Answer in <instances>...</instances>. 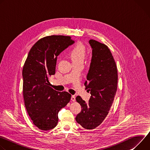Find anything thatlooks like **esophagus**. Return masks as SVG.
Wrapping results in <instances>:
<instances>
[{
	"instance_id": "34e87169",
	"label": "esophagus",
	"mask_w": 150,
	"mask_h": 150,
	"mask_svg": "<svg viewBox=\"0 0 150 150\" xmlns=\"http://www.w3.org/2000/svg\"><path fill=\"white\" fill-rule=\"evenodd\" d=\"M71 100L72 101H75V96H71Z\"/></svg>"
}]
</instances>
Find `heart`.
Masks as SVG:
<instances>
[{"mask_svg": "<svg viewBox=\"0 0 150 150\" xmlns=\"http://www.w3.org/2000/svg\"><path fill=\"white\" fill-rule=\"evenodd\" d=\"M73 63H83L87 56V49L82 42H78L72 49L70 53Z\"/></svg>", "mask_w": 150, "mask_h": 150, "instance_id": "obj_1", "label": "heart"}]
</instances>
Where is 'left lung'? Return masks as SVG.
<instances>
[{
    "instance_id": "1",
    "label": "left lung",
    "mask_w": 150,
    "mask_h": 150,
    "mask_svg": "<svg viewBox=\"0 0 150 150\" xmlns=\"http://www.w3.org/2000/svg\"><path fill=\"white\" fill-rule=\"evenodd\" d=\"M93 49L90 67L84 85L91 94L86 103L80 96L76 100L81 112L76 116V122L87 130L95 129L108 115L117 88V69L112 54L104 44L90 40Z\"/></svg>"
}]
</instances>
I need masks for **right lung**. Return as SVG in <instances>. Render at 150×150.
I'll return each instance as SVG.
<instances>
[{
  "mask_svg": "<svg viewBox=\"0 0 150 150\" xmlns=\"http://www.w3.org/2000/svg\"><path fill=\"white\" fill-rule=\"evenodd\" d=\"M74 41L70 36L50 35L37 41L30 49L23 69V96L27 113L40 129H53L58 113L70 101L71 95L50 86L55 74L57 56Z\"/></svg>",
  "mask_w": 150,
  "mask_h": 150,
  "instance_id": "right-lung-1",
  "label": "right lung"
}]
</instances>
